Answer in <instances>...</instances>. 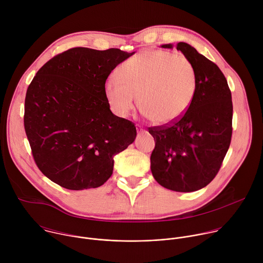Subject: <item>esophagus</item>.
<instances>
[{
    "instance_id": "esophagus-1",
    "label": "esophagus",
    "mask_w": 263,
    "mask_h": 263,
    "mask_svg": "<svg viewBox=\"0 0 263 263\" xmlns=\"http://www.w3.org/2000/svg\"><path fill=\"white\" fill-rule=\"evenodd\" d=\"M136 129H137V134L138 135H141V134H143L145 132V130L142 127H140V126H137Z\"/></svg>"
}]
</instances>
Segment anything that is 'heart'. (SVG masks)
Returning <instances> with one entry per match:
<instances>
[{
  "label": "heart",
  "mask_w": 263,
  "mask_h": 263,
  "mask_svg": "<svg viewBox=\"0 0 263 263\" xmlns=\"http://www.w3.org/2000/svg\"><path fill=\"white\" fill-rule=\"evenodd\" d=\"M118 73L105 82V95L112 111L121 118L127 117L138 95L142 115L158 125L181 119L191 107L198 87L194 63L170 51L139 52L126 60Z\"/></svg>",
  "instance_id": "heart-1"
}]
</instances>
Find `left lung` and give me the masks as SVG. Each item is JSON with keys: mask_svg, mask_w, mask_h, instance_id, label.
Masks as SVG:
<instances>
[{"mask_svg": "<svg viewBox=\"0 0 263 263\" xmlns=\"http://www.w3.org/2000/svg\"><path fill=\"white\" fill-rule=\"evenodd\" d=\"M177 50L194 63L198 87L181 119L148 128L155 139L151 172L165 189L192 193L208 185L219 171L231 142L233 106L228 82L215 63L186 43H179Z\"/></svg>", "mask_w": 263, "mask_h": 263, "instance_id": "1", "label": "left lung"}]
</instances>
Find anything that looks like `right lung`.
I'll return each mask as SVG.
<instances>
[{"label":"right lung","mask_w":263,"mask_h":263,"mask_svg":"<svg viewBox=\"0 0 263 263\" xmlns=\"http://www.w3.org/2000/svg\"><path fill=\"white\" fill-rule=\"evenodd\" d=\"M135 52L72 48L49 60L25 99V131L34 160L70 191L96 189L114 173V157L136 138L130 121L112 114L105 82Z\"/></svg>","instance_id":"1"}]
</instances>
